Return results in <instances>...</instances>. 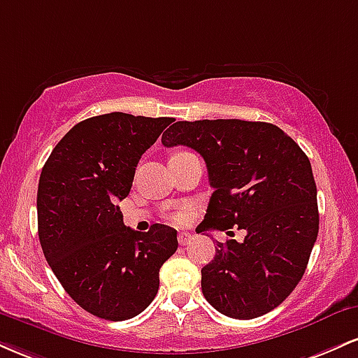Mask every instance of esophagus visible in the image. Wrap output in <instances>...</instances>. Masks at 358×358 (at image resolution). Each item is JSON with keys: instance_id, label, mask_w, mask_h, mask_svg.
I'll return each mask as SVG.
<instances>
[{"instance_id": "1", "label": "esophagus", "mask_w": 358, "mask_h": 358, "mask_svg": "<svg viewBox=\"0 0 358 358\" xmlns=\"http://www.w3.org/2000/svg\"><path fill=\"white\" fill-rule=\"evenodd\" d=\"M192 239H193V236H192L190 232H180V234H178V242H180V245L190 244Z\"/></svg>"}]
</instances>
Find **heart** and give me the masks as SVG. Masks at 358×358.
I'll return each mask as SVG.
<instances>
[{
  "label": "heart",
  "instance_id": "obj_1",
  "mask_svg": "<svg viewBox=\"0 0 358 358\" xmlns=\"http://www.w3.org/2000/svg\"><path fill=\"white\" fill-rule=\"evenodd\" d=\"M185 219H187V212H180L178 215L175 217V220H176V222H183Z\"/></svg>",
  "mask_w": 358,
  "mask_h": 358
}]
</instances>
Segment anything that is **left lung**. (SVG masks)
I'll return each instance as SVG.
<instances>
[{"instance_id": "left-lung-1", "label": "left lung", "mask_w": 358, "mask_h": 358, "mask_svg": "<svg viewBox=\"0 0 358 358\" xmlns=\"http://www.w3.org/2000/svg\"><path fill=\"white\" fill-rule=\"evenodd\" d=\"M162 143L192 148L207 163L213 193L196 234L245 231L242 242L217 241L202 268L205 299L237 320L269 313L301 281L318 237L308 156L278 126L241 119L178 121Z\"/></svg>"}]
</instances>
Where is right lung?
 Instances as JSON below:
<instances>
[{"label": "right lung", "instance_id": "right-lung-1", "mask_svg": "<svg viewBox=\"0 0 358 358\" xmlns=\"http://www.w3.org/2000/svg\"><path fill=\"white\" fill-rule=\"evenodd\" d=\"M173 117L124 113L94 116L60 139L36 193L45 259L69 296L110 322L145 311L159 287V268L173 256L176 231L126 227L117 200L133 187L138 162Z\"/></svg>", "mask_w": 358, "mask_h": 358}]
</instances>
